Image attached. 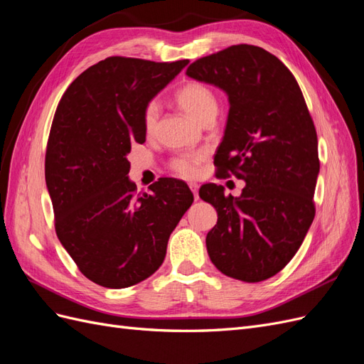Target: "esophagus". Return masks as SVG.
Returning <instances> with one entry per match:
<instances>
[{"label":"esophagus","mask_w":364,"mask_h":364,"mask_svg":"<svg viewBox=\"0 0 364 364\" xmlns=\"http://www.w3.org/2000/svg\"><path fill=\"white\" fill-rule=\"evenodd\" d=\"M190 188L194 194V200H199V185L197 183H190Z\"/></svg>","instance_id":"obj_1"}]
</instances>
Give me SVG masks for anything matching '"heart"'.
Listing matches in <instances>:
<instances>
[{"instance_id":"b5f03b06","label":"heart","mask_w":364,"mask_h":364,"mask_svg":"<svg viewBox=\"0 0 364 364\" xmlns=\"http://www.w3.org/2000/svg\"><path fill=\"white\" fill-rule=\"evenodd\" d=\"M176 102L185 114H188L197 123L208 117H217L218 100L213 90L199 82H188L176 92ZM159 109L155 102H151L144 111V129L147 134L155 130ZM205 159L203 153H183L171 162L173 170L185 179H193L199 173V165Z\"/></svg>"}]
</instances>
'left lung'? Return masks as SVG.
<instances>
[{"instance_id": "obj_1", "label": "left lung", "mask_w": 364, "mask_h": 364, "mask_svg": "<svg viewBox=\"0 0 364 364\" xmlns=\"http://www.w3.org/2000/svg\"><path fill=\"white\" fill-rule=\"evenodd\" d=\"M186 75L228 95L225 135L214 164L246 186L238 197L222 185L200 186L217 225L206 235L214 266L226 277L259 282L294 257L314 218L317 135L289 68L255 46H232L191 63Z\"/></svg>"}]
</instances>
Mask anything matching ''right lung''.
Here are the masks:
<instances>
[{"label": "right lung", "mask_w": 364, "mask_h": 364, "mask_svg": "<svg viewBox=\"0 0 364 364\" xmlns=\"http://www.w3.org/2000/svg\"><path fill=\"white\" fill-rule=\"evenodd\" d=\"M186 65L107 58L77 77L54 114L46 182L56 234L102 287L126 289L155 273L194 200L171 178L136 194L127 159L134 142H146V107Z\"/></svg>", "instance_id": "1"}]
</instances>
